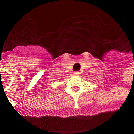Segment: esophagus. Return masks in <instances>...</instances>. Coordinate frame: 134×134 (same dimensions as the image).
Wrapping results in <instances>:
<instances>
[{
	"instance_id": "esophagus-1",
	"label": "esophagus",
	"mask_w": 134,
	"mask_h": 134,
	"mask_svg": "<svg viewBox=\"0 0 134 134\" xmlns=\"http://www.w3.org/2000/svg\"><path fill=\"white\" fill-rule=\"evenodd\" d=\"M79 74H80L79 71H74V75L78 76V75H79Z\"/></svg>"
}]
</instances>
